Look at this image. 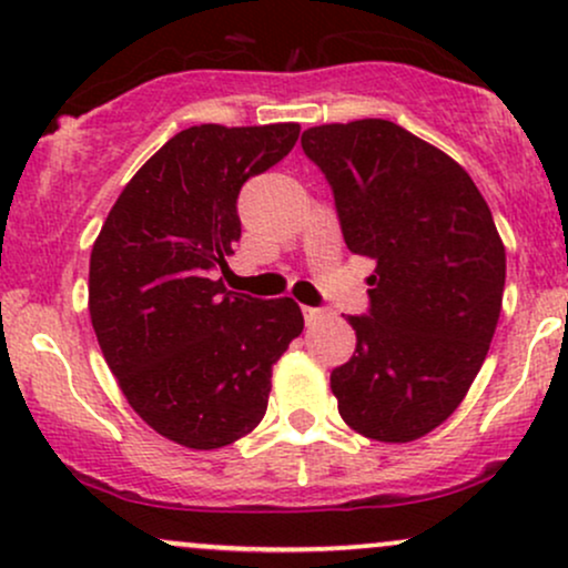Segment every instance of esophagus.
Returning a JSON list of instances; mask_svg holds the SVG:
<instances>
[{
    "label": "esophagus",
    "instance_id": "34e87169",
    "mask_svg": "<svg viewBox=\"0 0 568 568\" xmlns=\"http://www.w3.org/2000/svg\"><path fill=\"white\" fill-rule=\"evenodd\" d=\"M323 315H325V312L317 310V306H304V321H306V325H315L317 321H323Z\"/></svg>",
    "mask_w": 568,
    "mask_h": 568
}]
</instances>
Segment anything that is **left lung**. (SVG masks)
<instances>
[{"label": "left lung", "mask_w": 568, "mask_h": 568, "mask_svg": "<svg viewBox=\"0 0 568 568\" xmlns=\"http://www.w3.org/2000/svg\"><path fill=\"white\" fill-rule=\"evenodd\" d=\"M352 253L376 262L355 355L331 371L355 433L408 443L454 414L486 361L505 291L501 245L462 165L387 120L304 130Z\"/></svg>", "instance_id": "1"}]
</instances>
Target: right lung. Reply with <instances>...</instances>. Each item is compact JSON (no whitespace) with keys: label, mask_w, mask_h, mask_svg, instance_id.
Returning a JSON list of instances; mask_svg holds the SVG:
<instances>
[{"label":"right lung","mask_w":568,"mask_h":568,"mask_svg":"<svg viewBox=\"0 0 568 568\" xmlns=\"http://www.w3.org/2000/svg\"><path fill=\"white\" fill-rule=\"evenodd\" d=\"M298 130H181L122 189L90 253L103 357L135 414L186 448L230 446L264 419L272 366L304 328L293 298L264 302L219 280L240 240V189Z\"/></svg>","instance_id":"add662e5"}]
</instances>
